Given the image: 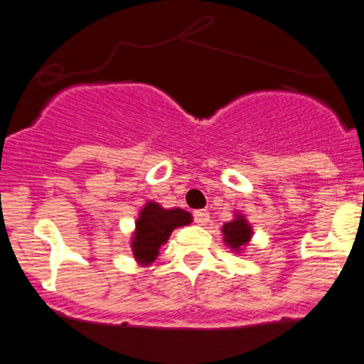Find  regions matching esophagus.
I'll use <instances>...</instances> for the list:
<instances>
[{"label":"esophagus","mask_w":364,"mask_h":364,"mask_svg":"<svg viewBox=\"0 0 364 364\" xmlns=\"http://www.w3.org/2000/svg\"><path fill=\"white\" fill-rule=\"evenodd\" d=\"M193 219H195V223H197V225L204 226L208 220H210V213H208L206 210H198V212L193 213Z\"/></svg>","instance_id":"esophagus-1"}]
</instances>
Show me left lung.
I'll return each mask as SVG.
<instances>
[{
  "label": "left lung",
  "instance_id": "obj_1",
  "mask_svg": "<svg viewBox=\"0 0 364 364\" xmlns=\"http://www.w3.org/2000/svg\"><path fill=\"white\" fill-rule=\"evenodd\" d=\"M223 235H225V243L230 248L241 250L252 237V228L248 226L243 215H237L234 220H230L223 226Z\"/></svg>",
  "mask_w": 364,
  "mask_h": 364
}]
</instances>
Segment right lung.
Segmentation results:
<instances>
[{
    "instance_id": "right-lung-1",
    "label": "right lung",
    "mask_w": 364,
    "mask_h": 364,
    "mask_svg": "<svg viewBox=\"0 0 364 364\" xmlns=\"http://www.w3.org/2000/svg\"><path fill=\"white\" fill-rule=\"evenodd\" d=\"M193 220L191 213L175 208L166 210L156 203H147L136 220L132 252L139 263L149 265L156 259L160 247L169 239L171 232Z\"/></svg>"
}]
</instances>
